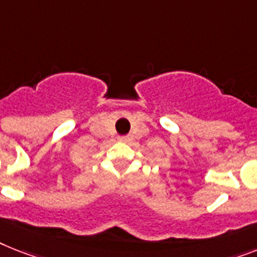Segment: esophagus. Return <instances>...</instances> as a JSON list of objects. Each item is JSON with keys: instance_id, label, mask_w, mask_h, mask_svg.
<instances>
[{"instance_id": "34e87169", "label": "esophagus", "mask_w": 257, "mask_h": 257, "mask_svg": "<svg viewBox=\"0 0 257 257\" xmlns=\"http://www.w3.org/2000/svg\"><path fill=\"white\" fill-rule=\"evenodd\" d=\"M118 141L122 142V143L130 144V143H133V137H130V135H127V137H119L118 138Z\"/></svg>"}]
</instances>
